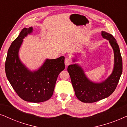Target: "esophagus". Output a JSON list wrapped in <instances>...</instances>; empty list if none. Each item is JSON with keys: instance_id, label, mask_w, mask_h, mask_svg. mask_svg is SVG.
<instances>
[{"instance_id": "esophagus-1", "label": "esophagus", "mask_w": 127, "mask_h": 127, "mask_svg": "<svg viewBox=\"0 0 127 127\" xmlns=\"http://www.w3.org/2000/svg\"><path fill=\"white\" fill-rule=\"evenodd\" d=\"M70 64H71V61H70V59L67 58H66L65 60V65L67 66H68V65H70Z\"/></svg>"}]
</instances>
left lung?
Wrapping results in <instances>:
<instances>
[{"label": "left lung", "instance_id": "obj_1", "mask_svg": "<svg viewBox=\"0 0 127 127\" xmlns=\"http://www.w3.org/2000/svg\"><path fill=\"white\" fill-rule=\"evenodd\" d=\"M101 35L103 39L109 41L114 53L113 68L106 79L100 82H94L87 76L80 64H74L67 67L76 96L84 103H93L110 96L115 90L122 74V58L117 41L112 34L105 31H102ZM80 54L76 53L72 58V61H79Z\"/></svg>", "mask_w": 127, "mask_h": 127}]
</instances>
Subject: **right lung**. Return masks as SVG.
<instances>
[{"instance_id":"1","label":"right lung","mask_w":127,"mask_h":127,"mask_svg":"<svg viewBox=\"0 0 127 127\" xmlns=\"http://www.w3.org/2000/svg\"><path fill=\"white\" fill-rule=\"evenodd\" d=\"M33 31L24 28L8 48L5 63L7 78L18 96L27 102L39 103L53 94L57 77L65 69V57L46 59L39 68L31 70L20 60L19 51L24 39Z\"/></svg>"}]
</instances>
